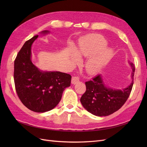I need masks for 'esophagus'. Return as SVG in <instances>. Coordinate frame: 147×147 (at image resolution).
Masks as SVG:
<instances>
[{
  "label": "esophagus",
  "instance_id": "esophagus-1",
  "mask_svg": "<svg viewBox=\"0 0 147 147\" xmlns=\"http://www.w3.org/2000/svg\"><path fill=\"white\" fill-rule=\"evenodd\" d=\"M79 81H80L79 77H76V76H75V77L74 76V77H72V80H71V82H72V83L73 84H75L77 83Z\"/></svg>",
  "mask_w": 147,
  "mask_h": 147
}]
</instances>
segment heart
I'll return each mask as SVG.
<instances>
[{"mask_svg":"<svg viewBox=\"0 0 147 147\" xmlns=\"http://www.w3.org/2000/svg\"><path fill=\"white\" fill-rule=\"evenodd\" d=\"M107 42L100 35H92L83 40L79 43L77 49V55L81 57H88L92 54L85 64V69L90 74H96L108 63L112 56V51L105 48ZM72 60L74 62L78 61L77 56L72 53Z\"/></svg>","mask_w":147,"mask_h":147,"instance_id":"obj_1","label":"heart"}]
</instances>
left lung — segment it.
Wrapping results in <instances>:
<instances>
[{
	"mask_svg": "<svg viewBox=\"0 0 147 147\" xmlns=\"http://www.w3.org/2000/svg\"><path fill=\"white\" fill-rule=\"evenodd\" d=\"M132 78L134 79L135 69L132 63ZM134 82L126 88L114 90L106 87L100 75L85 82L86 90L82 95L80 102L88 112L98 117L108 116L117 112L126 102L129 96Z\"/></svg>",
	"mask_w": 147,
	"mask_h": 147,
	"instance_id": "8db88e82",
	"label": "left lung"
}]
</instances>
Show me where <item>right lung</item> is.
<instances>
[{
	"label": "right lung",
	"mask_w": 147,
	"mask_h": 147,
	"mask_svg": "<svg viewBox=\"0 0 147 147\" xmlns=\"http://www.w3.org/2000/svg\"><path fill=\"white\" fill-rule=\"evenodd\" d=\"M38 36L26 41L18 53L14 63V82L22 103L33 112L43 113L58 104L65 88L70 85L72 77L61 72H43L34 65L30 59L31 46Z\"/></svg>",
	"instance_id": "obj_1"
}]
</instances>
